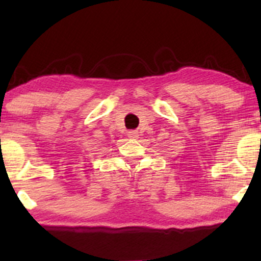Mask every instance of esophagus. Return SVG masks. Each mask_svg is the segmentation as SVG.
Segmentation results:
<instances>
[{"label": "esophagus", "mask_w": 261, "mask_h": 261, "mask_svg": "<svg viewBox=\"0 0 261 261\" xmlns=\"http://www.w3.org/2000/svg\"><path fill=\"white\" fill-rule=\"evenodd\" d=\"M127 137L128 139H137V137H139V134H137V131H128Z\"/></svg>", "instance_id": "esophagus-1"}]
</instances>
